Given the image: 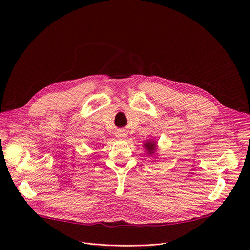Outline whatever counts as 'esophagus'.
Returning a JSON list of instances; mask_svg holds the SVG:
<instances>
[{"mask_svg": "<svg viewBox=\"0 0 250 250\" xmlns=\"http://www.w3.org/2000/svg\"><path fill=\"white\" fill-rule=\"evenodd\" d=\"M126 137V134L124 132V130H120V132L117 133V138H121V139H125Z\"/></svg>", "mask_w": 250, "mask_h": 250, "instance_id": "34e87169", "label": "esophagus"}]
</instances>
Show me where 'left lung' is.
<instances>
[{
	"mask_svg": "<svg viewBox=\"0 0 250 250\" xmlns=\"http://www.w3.org/2000/svg\"><path fill=\"white\" fill-rule=\"evenodd\" d=\"M144 146H145L146 150H147V154L149 155H153L156 151V142L155 141H148L145 144H144Z\"/></svg>",
	"mask_w": 250,
	"mask_h": 250,
	"instance_id": "1",
	"label": "left lung"
}]
</instances>
